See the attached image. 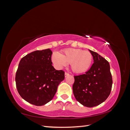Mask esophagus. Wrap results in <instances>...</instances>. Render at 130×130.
<instances>
[{"mask_svg": "<svg viewBox=\"0 0 130 130\" xmlns=\"http://www.w3.org/2000/svg\"><path fill=\"white\" fill-rule=\"evenodd\" d=\"M69 75H70V74H69V73H68V72H65V77L68 76H69Z\"/></svg>", "mask_w": 130, "mask_h": 130, "instance_id": "esophagus-1", "label": "esophagus"}]
</instances>
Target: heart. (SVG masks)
Here are the masks:
<instances>
[{
	"label": "heart",
	"mask_w": 130,
	"mask_h": 130,
	"mask_svg": "<svg viewBox=\"0 0 130 130\" xmlns=\"http://www.w3.org/2000/svg\"><path fill=\"white\" fill-rule=\"evenodd\" d=\"M53 62L62 68L67 64H71V69L76 73H83L90 68L92 61V56L89 51L77 49H67L62 51L61 55L54 53L52 56Z\"/></svg>",
	"instance_id": "heart-1"
}]
</instances>
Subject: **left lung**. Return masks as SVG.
<instances>
[{
  "instance_id": "1",
  "label": "left lung",
  "mask_w": 130,
  "mask_h": 130,
  "mask_svg": "<svg viewBox=\"0 0 130 130\" xmlns=\"http://www.w3.org/2000/svg\"><path fill=\"white\" fill-rule=\"evenodd\" d=\"M89 51L93 64L85 74L74 76L72 90L78 102L84 106L92 107L107 99L112 89V79L108 62L97 53Z\"/></svg>"
}]
</instances>
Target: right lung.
<instances>
[{
	"mask_svg": "<svg viewBox=\"0 0 130 130\" xmlns=\"http://www.w3.org/2000/svg\"><path fill=\"white\" fill-rule=\"evenodd\" d=\"M52 51L47 49L27 54L20 60L15 75L17 89L29 103L42 106L50 101L65 72L56 70L51 61Z\"/></svg>",
	"mask_w": 130,
	"mask_h": 130,
	"instance_id": "1",
	"label": "right lung"
}]
</instances>
